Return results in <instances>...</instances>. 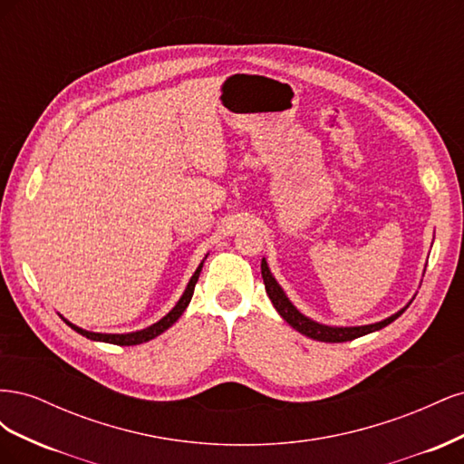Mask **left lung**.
Masks as SVG:
<instances>
[{
  "label": "left lung",
  "mask_w": 464,
  "mask_h": 464,
  "mask_svg": "<svg viewBox=\"0 0 464 464\" xmlns=\"http://www.w3.org/2000/svg\"><path fill=\"white\" fill-rule=\"evenodd\" d=\"M261 275H263V283H265V290L269 294V298L275 305V310L280 314L288 325H292L298 333L310 336L314 341H321V343H346V341H354L358 336H363L368 333L379 331L387 327L389 323L395 321L399 315H402L404 310L397 312L395 315H391L383 321L373 323V325H363V327H329V325H321V323H315L312 319H307L305 315H302L296 307L292 305V302L286 298V294L283 292V288L278 286V283L275 280V276L271 275L269 266H266V261H261Z\"/></svg>",
  "instance_id": "obj_1"
}]
</instances>
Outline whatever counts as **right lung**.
<instances>
[{"mask_svg": "<svg viewBox=\"0 0 464 464\" xmlns=\"http://www.w3.org/2000/svg\"><path fill=\"white\" fill-rule=\"evenodd\" d=\"M201 266H203V263L198 266V271L193 273V276H191V280H189V285H188V288H186V292H184V296H181L179 302L174 305V310H172L170 314H168V315H164L160 321L154 323V325H150V327H147V329H143V331L128 333V334H102V333H91V331H85V329H81V327H75L73 323H69L67 319H63V321H65L67 325L72 327L73 331H77V333L82 334V336H87V339H91V341H101V343H110V344H118V346H133V344L147 343V341L154 339V336H159L160 333H164L168 327H172L174 323L179 319V315L186 312L188 304L191 302L195 285H198V280H199Z\"/></svg>", "mask_w": 464, "mask_h": 464, "instance_id": "right-lung-1", "label": "right lung"}]
</instances>
